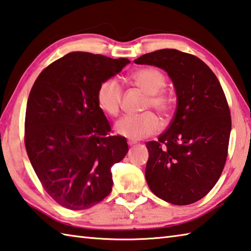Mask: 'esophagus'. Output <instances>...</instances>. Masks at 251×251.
<instances>
[{
	"instance_id": "1",
	"label": "esophagus",
	"mask_w": 251,
	"mask_h": 251,
	"mask_svg": "<svg viewBox=\"0 0 251 251\" xmlns=\"http://www.w3.org/2000/svg\"><path fill=\"white\" fill-rule=\"evenodd\" d=\"M127 144H128V146H134L135 144H136V141H134V140H128V141H127Z\"/></svg>"
}]
</instances>
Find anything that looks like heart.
I'll list each match as a JSON object with an SVG mask.
<instances>
[{"instance_id": "1", "label": "heart", "mask_w": 251, "mask_h": 251, "mask_svg": "<svg viewBox=\"0 0 251 251\" xmlns=\"http://www.w3.org/2000/svg\"><path fill=\"white\" fill-rule=\"evenodd\" d=\"M134 84L148 94L145 108L153 107L163 116H169L172 111V99L163 92L166 76L156 68H143L131 75ZM123 86L116 78H108L101 82L97 92L99 106L110 116H117L121 110ZM160 120L151 111L138 115L123 117L116 123V131L129 139H143L160 128Z\"/></svg>"}]
</instances>
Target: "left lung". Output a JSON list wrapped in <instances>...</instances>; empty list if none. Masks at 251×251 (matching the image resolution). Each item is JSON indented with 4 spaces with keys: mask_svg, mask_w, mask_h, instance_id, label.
<instances>
[{
    "mask_svg": "<svg viewBox=\"0 0 251 251\" xmlns=\"http://www.w3.org/2000/svg\"><path fill=\"white\" fill-rule=\"evenodd\" d=\"M135 62L165 70L176 94L168 129L146 144L149 189L171 204H192L213 189L226 162L231 118L224 91L206 63L180 50L160 49Z\"/></svg>",
    "mask_w": 251,
    "mask_h": 251,
    "instance_id": "8db88e82",
    "label": "left lung"
}]
</instances>
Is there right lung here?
<instances>
[{
    "instance_id": "1",
    "label": "right lung",
    "mask_w": 251,
    "mask_h": 251,
    "mask_svg": "<svg viewBox=\"0 0 251 251\" xmlns=\"http://www.w3.org/2000/svg\"><path fill=\"white\" fill-rule=\"evenodd\" d=\"M129 60L70 52L40 72L25 116V147L45 191L61 206L80 211L111 193V168L128 151L111 126L97 92Z\"/></svg>"
}]
</instances>
